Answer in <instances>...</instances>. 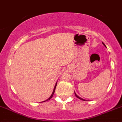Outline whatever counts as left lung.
<instances>
[{"mask_svg": "<svg viewBox=\"0 0 122 122\" xmlns=\"http://www.w3.org/2000/svg\"><path fill=\"white\" fill-rule=\"evenodd\" d=\"M102 44H103V45H104V46H105V47H106V45H105V44H104V43H103V42H102ZM74 94H75V95H76V97H77V98H78V99H80V100H85L84 99H82V98H81V97H80L79 96H77V94H76V93H75V92H74Z\"/></svg>", "mask_w": 122, "mask_h": 122, "instance_id": "left-lung-1", "label": "left lung"}]
</instances>
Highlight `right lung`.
<instances>
[{"label":"right lung","instance_id":"obj_1","mask_svg":"<svg viewBox=\"0 0 122 122\" xmlns=\"http://www.w3.org/2000/svg\"><path fill=\"white\" fill-rule=\"evenodd\" d=\"M56 84H57V82H56V84H55V87H54V90H53V92H52V94H51V96H50V97H49L48 99L47 100H46L44 101V102H46V101H48V100H50L51 99V98L52 97V96H53V95H54V92H55V88H56ZM42 102H41V103H42Z\"/></svg>","mask_w":122,"mask_h":122}]
</instances>
